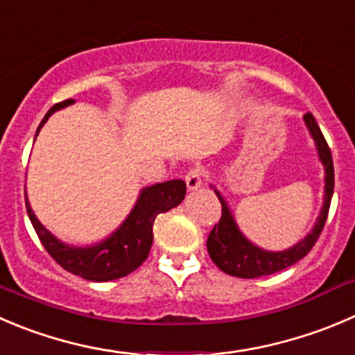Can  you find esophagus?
Returning a JSON list of instances; mask_svg holds the SVG:
<instances>
[{"instance_id": "1", "label": "esophagus", "mask_w": 355, "mask_h": 355, "mask_svg": "<svg viewBox=\"0 0 355 355\" xmlns=\"http://www.w3.org/2000/svg\"><path fill=\"white\" fill-rule=\"evenodd\" d=\"M202 180H205V171L201 168H192L185 175V184H187L189 191H198L202 185Z\"/></svg>"}]
</instances>
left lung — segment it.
<instances>
[{"label": "left lung", "instance_id": "8db88e82", "mask_svg": "<svg viewBox=\"0 0 355 355\" xmlns=\"http://www.w3.org/2000/svg\"><path fill=\"white\" fill-rule=\"evenodd\" d=\"M304 123L307 126L309 133H311L312 140H314L318 157L321 161L322 168H324V196H322L324 201H322V208L319 211L318 218H315L314 227L304 239H300L293 246L283 251H269L257 246L241 232L239 225H237L227 201L223 199L222 192L215 185H211V189H215V194L218 196L220 202H222V218L209 232L206 246H208V253L211 260L215 261L216 267L225 274H229V276L253 279V277L270 276V274L286 269L290 265L302 260L312 250L322 227H324L326 218H328L329 202H331L333 187H335L331 150H329L328 144H326L324 137L321 133V128H319L311 112L304 114Z\"/></svg>", "mask_w": 355, "mask_h": 355}]
</instances>
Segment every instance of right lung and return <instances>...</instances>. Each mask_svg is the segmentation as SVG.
I'll return each mask as SVG.
<instances>
[{
    "label": "right lung",
    "instance_id": "add662e5",
    "mask_svg": "<svg viewBox=\"0 0 355 355\" xmlns=\"http://www.w3.org/2000/svg\"><path fill=\"white\" fill-rule=\"evenodd\" d=\"M72 104L74 101H64L60 104H55L41 121L36 137L41 126L48 121V118L55 111H60ZM184 198V180H168L163 184L144 187L137 198L135 206L123 220L121 225L98 243L86 244V246H74V244L64 243L55 237L34 215L27 198L26 208L31 223L43 243L44 250L60 267H64L71 274L81 276L83 279L104 283V281L125 277L139 269L153 246V225L156 216L180 205Z\"/></svg>",
    "mask_w": 355,
    "mask_h": 355
}]
</instances>
